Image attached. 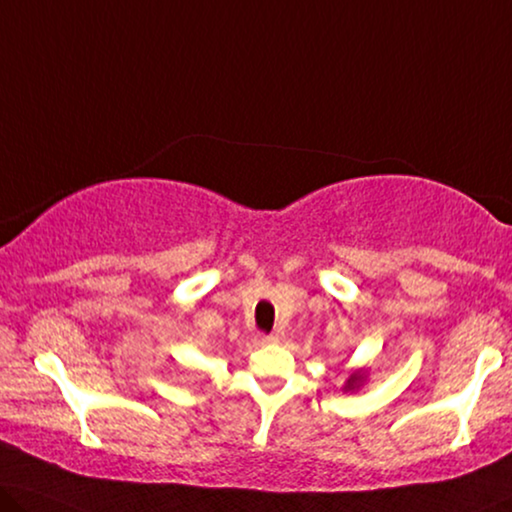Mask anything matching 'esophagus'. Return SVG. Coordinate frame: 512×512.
<instances>
[{
  "label": "esophagus",
  "mask_w": 512,
  "mask_h": 512,
  "mask_svg": "<svg viewBox=\"0 0 512 512\" xmlns=\"http://www.w3.org/2000/svg\"><path fill=\"white\" fill-rule=\"evenodd\" d=\"M264 342H280L282 340V331H273L269 335H262Z\"/></svg>",
  "instance_id": "34e87169"
}]
</instances>
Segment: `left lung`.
<instances>
[{"label":"left lung","mask_w":512,"mask_h":512,"mask_svg":"<svg viewBox=\"0 0 512 512\" xmlns=\"http://www.w3.org/2000/svg\"><path fill=\"white\" fill-rule=\"evenodd\" d=\"M358 381H361V375H352V377H349L347 379V391H352V388H356V384H358Z\"/></svg>","instance_id":"8db88e82"}]
</instances>
